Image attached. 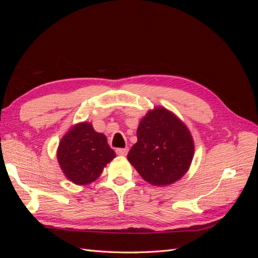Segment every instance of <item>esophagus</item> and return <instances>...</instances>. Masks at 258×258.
Returning <instances> with one entry per match:
<instances>
[{
	"instance_id": "34e87169",
	"label": "esophagus",
	"mask_w": 258,
	"mask_h": 258,
	"mask_svg": "<svg viewBox=\"0 0 258 258\" xmlns=\"http://www.w3.org/2000/svg\"><path fill=\"white\" fill-rule=\"evenodd\" d=\"M117 155L119 156H126L128 154V147H124V148H117L116 150Z\"/></svg>"
}]
</instances>
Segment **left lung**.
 <instances>
[{"label":"left lung","instance_id":"left-lung-1","mask_svg":"<svg viewBox=\"0 0 258 258\" xmlns=\"http://www.w3.org/2000/svg\"><path fill=\"white\" fill-rule=\"evenodd\" d=\"M137 137L127 158L147 183L167 186L188 171L195 152L192 137L167 108L148 111L140 121Z\"/></svg>","mask_w":258,"mask_h":258}]
</instances>
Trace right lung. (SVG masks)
<instances>
[{
    "instance_id": "obj_1",
    "label": "right lung",
    "mask_w": 258,
    "mask_h": 258,
    "mask_svg": "<svg viewBox=\"0 0 258 258\" xmlns=\"http://www.w3.org/2000/svg\"><path fill=\"white\" fill-rule=\"evenodd\" d=\"M116 157L106 137L93 129L90 122H80L63 136L58 146L57 159L68 179L87 185L101 175L106 163Z\"/></svg>"
}]
</instances>
